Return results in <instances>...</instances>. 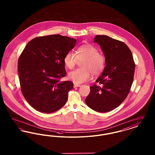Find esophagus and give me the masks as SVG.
Masks as SVG:
<instances>
[{
  "instance_id": "esophagus-1",
  "label": "esophagus",
  "mask_w": 155,
  "mask_h": 155,
  "mask_svg": "<svg viewBox=\"0 0 155 155\" xmlns=\"http://www.w3.org/2000/svg\"><path fill=\"white\" fill-rule=\"evenodd\" d=\"M81 86V85H80V84H74V88H76V87H80Z\"/></svg>"
}]
</instances>
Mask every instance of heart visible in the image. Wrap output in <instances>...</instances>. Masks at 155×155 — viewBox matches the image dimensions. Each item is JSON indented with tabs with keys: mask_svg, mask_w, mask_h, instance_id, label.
Returning a JSON list of instances; mask_svg holds the SVG:
<instances>
[{
	"mask_svg": "<svg viewBox=\"0 0 155 155\" xmlns=\"http://www.w3.org/2000/svg\"><path fill=\"white\" fill-rule=\"evenodd\" d=\"M67 52L64 58V63L69 69L74 68L77 60H82L81 68L75 69L68 73V78L75 84H81L91 78V73L94 75L101 74L106 67V60L103 54L99 53L98 49L92 45H82L75 52Z\"/></svg>",
	"mask_w": 155,
	"mask_h": 155,
	"instance_id": "b5f03b06",
	"label": "heart"
}]
</instances>
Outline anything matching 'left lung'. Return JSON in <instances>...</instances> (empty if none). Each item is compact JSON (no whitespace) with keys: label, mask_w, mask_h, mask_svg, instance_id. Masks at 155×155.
Listing matches in <instances>:
<instances>
[{"label":"left lung","mask_w":155,"mask_h":155,"mask_svg":"<svg viewBox=\"0 0 155 155\" xmlns=\"http://www.w3.org/2000/svg\"><path fill=\"white\" fill-rule=\"evenodd\" d=\"M95 43L101 46L106 60L98 85L90 87L85 103L98 112L114 109L124 100L133 84L135 63L129 48L124 42L106 35H96Z\"/></svg>","instance_id":"8db88e82"}]
</instances>
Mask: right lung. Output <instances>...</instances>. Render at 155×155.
I'll list each match as a JSON object with an SVG mask.
<instances>
[{
	"label": "right lung",
	"instance_id": "obj_1",
	"mask_svg": "<svg viewBox=\"0 0 155 155\" xmlns=\"http://www.w3.org/2000/svg\"><path fill=\"white\" fill-rule=\"evenodd\" d=\"M76 42L75 39L59 34L37 37L23 50L18 61L21 90L37 111L51 113L66 103L73 83L60 80L66 74L64 58Z\"/></svg>",
	"mask_w": 155,
	"mask_h": 155
}]
</instances>
